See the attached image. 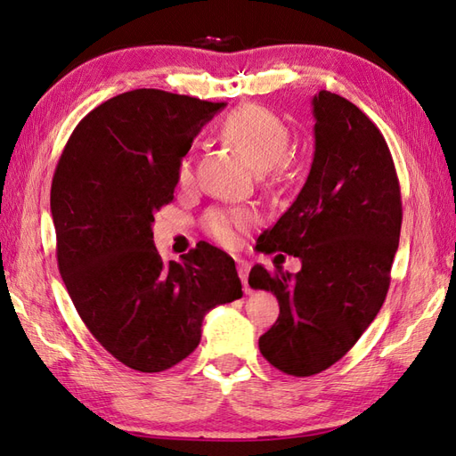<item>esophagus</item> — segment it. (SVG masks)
Wrapping results in <instances>:
<instances>
[{
  "label": "esophagus",
  "instance_id": "esophagus-1",
  "mask_svg": "<svg viewBox=\"0 0 456 456\" xmlns=\"http://www.w3.org/2000/svg\"><path fill=\"white\" fill-rule=\"evenodd\" d=\"M248 270H250V265L247 263V260H243V258H237V273H239V276H240V282H243V286H245V292H250V289H248V284H247V280H248Z\"/></svg>",
  "mask_w": 456,
  "mask_h": 456
}]
</instances>
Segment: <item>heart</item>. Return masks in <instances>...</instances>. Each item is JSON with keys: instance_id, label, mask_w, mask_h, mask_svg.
<instances>
[{"instance_id": "heart-1", "label": "heart", "mask_w": 456, "mask_h": 456, "mask_svg": "<svg viewBox=\"0 0 456 456\" xmlns=\"http://www.w3.org/2000/svg\"><path fill=\"white\" fill-rule=\"evenodd\" d=\"M221 133L245 154L258 172L278 167L288 157L289 131L286 123L276 113L260 105H243L231 111L221 125ZM176 180L182 188L191 183L193 167L190 159L180 160ZM253 223L255 216L247 209H211L203 217L206 233L225 247L235 245L239 231L248 229Z\"/></svg>"}]
</instances>
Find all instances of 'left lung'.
I'll list each match as a JSON object with an SVG mask.
<instances>
[{"label": "left lung", "mask_w": 456, "mask_h": 456, "mask_svg": "<svg viewBox=\"0 0 456 456\" xmlns=\"http://www.w3.org/2000/svg\"><path fill=\"white\" fill-rule=\"evenodd\" d=\"M315 152L296 201L258 237L260 253L302 260L297 274H248L280 304L258 348L278 370L314 376L343 358L374 322L388 294L400 243L402 193L388 144L354 103L314 95Z\"/></svg>", "instance_id": "1"}]
</instances>
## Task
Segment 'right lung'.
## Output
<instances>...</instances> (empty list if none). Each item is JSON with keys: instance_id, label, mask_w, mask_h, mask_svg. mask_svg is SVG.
<instances>
[{"instance_id": "right-lung-1", "label": "right lung", "mask_w": 456, "mask_h": 456, "mask_svg": "<svg viewBox=\"0 0 456 456\" xmlns=\"http://www.w3.org/2000/svg\"><path fill=\"white\" fill-rule=\"evenodd\" d=\"M223 108L162 90L119 94L76 125L56 164L58 270L90 333L133 370L183 361L203 315L243 296L235 260L217 247L200 243L182 263H164L152 240L182 157Z\"/></svg>"}]
</instances>
